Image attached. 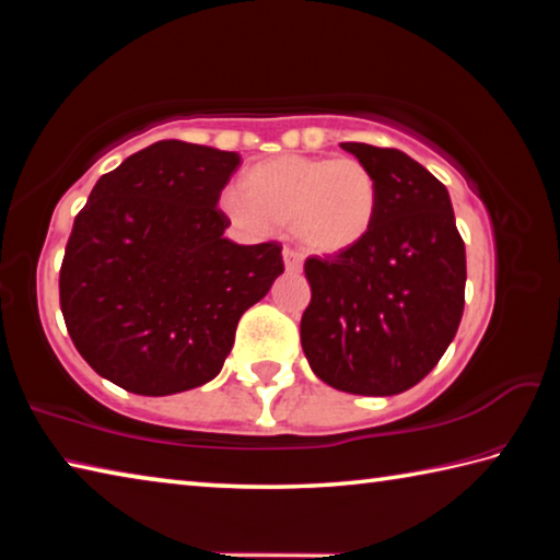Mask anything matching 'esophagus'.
Here are the masks:
<instances>
[{"instance_id":"34e87169","label":"esophagus","mask_w":560,"mask_h":560,"mask_svg":"<svg viewBox=\"0 0 560 560\" xmlns=\"http://www.w3.org/2000/svg\"><path fill=\"white\" fill-rule=\"evenodd\" d=\"M283 267H287L289 273H299L303 269L301 254L293 252V249H283Z\"/></svg>"}]
</instances>
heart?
<instances>
[{
	"label": "heart",
	"mask_w": 560,
	"mask_h": 560,
	"mask_svg": "<svg viewBox=\"0 0 560 560\" xmlns=\"http://www.w3.org/2000/svg\"><path fill=\"white\" fill-rule=\"evenodd\" d=\"M381 195L358 158L279 155L252 165L242 189H226L222 210L249 232L293 230L306 249L338 257L371 236Z\"/></svg>",
	"instance_id": "obj_1"
}]
</instances>
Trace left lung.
<instances>
[{
	"instance_id": "8db88e82",
	"label": "left lung",
	"mask_w": 560,
	"mask_h": 560,
	"mask_svg": "<svg viewBox=\"0 0 560 560\" xmlns=\"http://www.w3.org/2000/svg\"><path fill=\"white\" fill-rule=\"evenodd\" d=\"M373 170L381 207L368 240L306 259L301 346L311 371L353 395L410 390L440 363L464 311L467 257L450 192L395 148L340 143Z\"/></svg>"
}]
</instances>
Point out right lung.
<instances>
[{
  "mask_svg": "<svg viewBox=\"0 0 560 560\" xmlns=\"http://www.w3.org/2000/svg\"><path fill=\"white\" fill-rule=\"evenodd\" d=\"M160 140L103 175L75 214L59 296L73 346L136 395L192 390L222 371L242 314L283 273L277 242L234 244L217 210L240 165Z\"/></svg>",
  "mask_w": 560,
  "mask_h": 560,
  "instance_id": "right-lung-1",
  "label": "right lung"
}]
</instances>
